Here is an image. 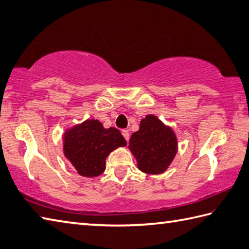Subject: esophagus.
<instances>
[{
  "mask_svg": "<svg viewBox=\"0 0 249 249\" xmlns=\"http://www.w3.org/2000/svg\"><path fill=\"white\" fill-rule=\"evenodd\" d=\"M122 135H123V137L125 138V140H126V141H128V140H129V131H128L127 129L122 130Z\"/></svg>",
  "mask_w": 249,
  "mask_h": 249,
  "instance_id": "1",
  "label": "esophagus"
}]
</instances>
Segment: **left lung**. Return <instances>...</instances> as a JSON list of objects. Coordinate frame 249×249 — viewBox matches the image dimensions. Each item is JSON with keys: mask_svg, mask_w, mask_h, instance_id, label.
I'll return each instance as SVG.
<instances>
[{"mask_svg": "<svg viewBox=\"0 0 249 249\" xmlns=\"http://www.w3.org/2000/svg\"><path fill=\"white\" fill-rule=\"evenodd\" d=\"M177 143L174 130L155 115L149 114L141 120L139 130L131 135L128 148L141 172L158 175L164 173L173 162Z\"/></svg>", "mask_w": 249, "mask_h": 249, "instance_id": "8db88e82", "label": "left lung"}]
</instances>
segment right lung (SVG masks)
I'll list each match as a JSON object with an SVG mask.
<instances>
[{"label": "right lung", "mask_w": 249, "mask_h": 249, "mask_svg": "<svg viewBox=\"0 0 249 249\" xmlns=\"http://www.w3.org/2000/svg\"><path fill=\"white\" fill-rule=\"evenodd\" d=\"M125 145L119 129L105 128L94 119L74 125L63 135V154L83 177L99 176L106 169L107 157Z\"/></svg>", "instance_id": "add662e5"}]
</instances>
